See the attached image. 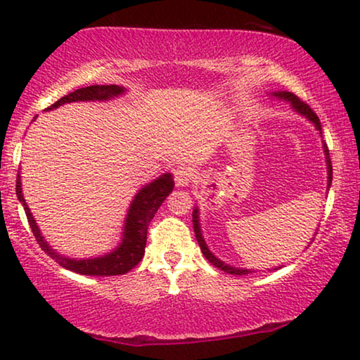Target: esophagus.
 Listing matches in <instances>:
<instances>
[{"instance_id": "esophagus-1", "label": "esophagus", "mask_w": 360, "mask_h": 360, "mask_svg": "<svg viewBox=\"0 0 360 360\" xmlns=\"http://www.w3.org/2000/svg\"><path fill=\"white\" fill-rule=\"evenodd\" d=\"M174 175H175L176 186H188L191 181H193V174H191V170L185 165L176 167Z\"/></svg>"}]
</instances>
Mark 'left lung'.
<instances>
[{
    "label": "left lung",
    "mask_w": 360,
    "mask_h": 360,
    "mask_svg": "<svg viewBox=\"0 0 360 360\" xmlns=\"http://www.w3.org/2000/svg\"><path fill=\"white\" fill-rule=\"evenodd\" d=\"M270 96L277 98V100H283V101L290 103V106H292V110H293L295 112H298L300 116H304V117H307V120H308L309 122H311V124H313L314 127H316V131H319V136H321V122H319V117L316 116V112H314V111L311 110V108H309V106L307 105V103H303L302 100H300V98H297V96L293 95V93H290V91H275V93H272V95H270ZM323 150H324V157H326L328 188H329V186H331V181H333V165H331V159H329V150H328L326 144H323ZM191 216H193V229H195L196 240H198L200 249H201V252H203V255L206 257V260H210V262L213 264L214 267L221 269V270H223V272H226V274H233V275H245V274H250V272H252V270H250V269L233 267V265L224 264L223 260L216 257V255L210 250L208 245H206L203 234H201V226H200V210H198V206H196V208L193 210V214H191ZM277 269H282V267H275L274 270H277Z\"/></svg>",
    "instance_id": "obj_1"
}]
</instances>
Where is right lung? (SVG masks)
Instances as JSON below:
<instances>
[{
    "instance_id": "1",
    "label": "right lung",
    "mask_w": 360,
    "mask_h": 360,
    "mask_svg": "<svg viewBox=\"0 0 360 360\" xmlns=\"http://www.w3.org/2000/svg\"><path fill=\"white\" fill-rule=\"evenodd\" d=\"M126 91L124 86L120 85H91L80 88L68 95L62 96L60 100L49 106L46 111L56 110V108L65 105V103L75 101H108L112 98H117ZM36 120V117H34ZM175 181L172 179V174H162L159 179L152 180L150 184L144 185V188L137 191L134 200L131 201L129 210L124 218V228H122L121 243L116 245L111 252L100 257L91 259H70L65 255L58 254L56 249L51 248V244L44 239L41 229L34 219V216L29 210V206L24 200L22 186H21V175L18 174L16 179V195L18 200L21 201L24 211H26L29 226H31L36 240L41 245L44 252H47L51 257L58 262V265L65 267L72 272L82 275H91V277H110V275H122L129 272L132 267H136L144 257L146 252V240H147V228L154 218L157 210L164 203L167 196L174 190Z\"/></svg>"
}]
</instances>
